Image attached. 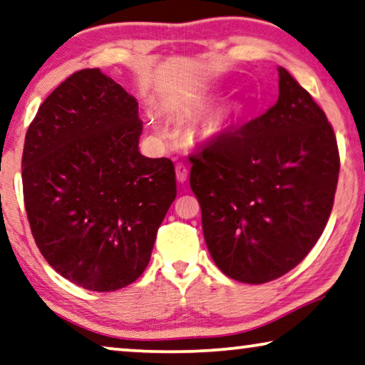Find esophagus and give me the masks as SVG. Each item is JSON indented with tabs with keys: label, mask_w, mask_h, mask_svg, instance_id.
<instances>
[{
	"label": "esophagus",
	"mask_w": 365,
	"mask_h": 365,
	"mask_svg": "<svg viewBox=\"0 0 365 365\" xmlns=\"http://www.w3.org/2000/svg\"><path fill=\"white\" fill-rule=\"evenodd\" d=\"M175 173H177V180L178 182H180V183L187 182V178H188V165H187V163H183V162L177 163Z\"/></svg>",
	"instance_id": "obj_1"
}]
</instances>
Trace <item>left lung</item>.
Returning <instances> with one entry per match:
<instances>
[{
	"instance_id": "1",
	"label": "left lung",
	"mask_w": 365,
	"mask_h": 365,
	"mask_svg": "<svg viewBox=\"0 0 365 365\" xmlns=\"http://www.w3.org/2000/svg\"><path fill=\"white\" fill-rule=\"evenodd\" d=\"M278 102L190 157V187L215 264L261 284L306 258L329 220L339 150L324 110L284 68Z\"/></svg>"
}]
</instances>
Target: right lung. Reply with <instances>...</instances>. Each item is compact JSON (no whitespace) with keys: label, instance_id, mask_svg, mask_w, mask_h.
Listing matches in <instances>:
<instances>
[{"label":"right lung","instance_id":"add662e5","mask_svg":"<svg viewBox=\"0 0 365 365\" xmlns=\"http://www.w3.org/2000/svg\"><path fill=\"white\" fill-rule=\"evenodd\" d=\"M140 133L135 97L99 69L61 82L26 132L31 233L46 261L84 289L133 283L177 197L172 160L143 157Z\"/></svg>","mask_w":365,"mask_h":365}]
</instances>
